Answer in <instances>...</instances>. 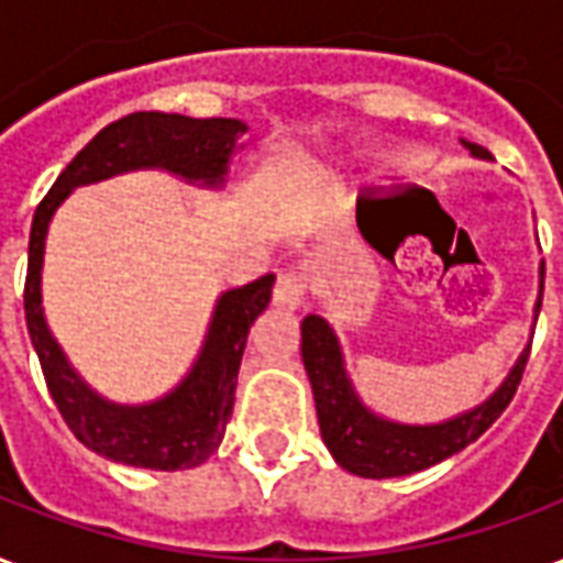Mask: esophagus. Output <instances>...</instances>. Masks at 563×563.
Here are the masks:
<instances>
[{"mask_svg": "<svg viewBox=\"0 0 563 563\" xmlns=\"http://www.w3.org/2000/svg\"><path fill=\"white\" fill-rule=\"evenodd\" d=\"M274 303L286 307V310H301L307 303V277L301 271H289L280 274V280L274 286Z\"/></svg>", "mask_w": 563, "mask_h": 563, "instance_id": "34e87169", "label": "esophagus"}]
</instances>
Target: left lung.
Masks as SVG:
<instances>
[{"label":"left lung","mask_w":563,"mask_h":563,"mask_svg":"<svg viewBox=\"0 0 563 563\" xmlns=\"http://www.w3.org/2000/svg\"><path fill=\"white\" fill-rule=\"evenodd\" d=\"M462 145L481 161L493 157L477 143L462 140ZM540 303H543V265H540V295L534 303V319L540 313ZM528 355H531V343L526 345V352L519 355L514 369L507 373L501 387L489 399H483L481 406L462 411L456 418L441 420V423L418 427V423L387 420L366 409L364 399L357 397L355 385L345 373L343 349H340L334 328L328 324L324 316L316 313L301 322L303 369L313 385L316 415H319L324 444L336 465H343L345 472L357 474V477H373V481L423 472L481 439L510 406L516 387L522 382V373H526Z\"/></svg>","instance_id":"1"}]
</instances>
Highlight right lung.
I'll list each match as a JSON object with an SVG mask.
<instances>
[{
	"instance_id": "1",
	"label": "right lung",
	"mask_w": 563,
	"mask_h": 563,
	"mask_svg": "<svg viewBox=\"0 0 563 563\" xmlns=\"http://www.w3.org/2000/svg\"><path fill=\"white\" fill-rule=\"evenodd\" d=\"M244 131L247 124H241L239 119L131 112L119 122L107 124L62 169L56 185L49 187V194L37 206L29 232L23 292L29 336L47 378L49 397L70 432L89 451L101 453L107 460L154 472H178L194 468L214 453L232 415L250 324L268 307L274 274L220 295L197 364L166 397L143 406H122L91 390L68 364L56 336L49 334L41 307V268L49 220L74 187L122 176L131 169H166L187 181L223 187L229 161Z\"/></svg>"
}]
</instances>
